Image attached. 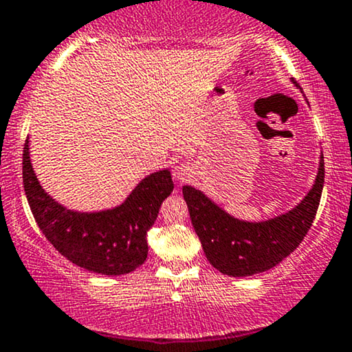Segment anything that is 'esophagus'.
<instances>
[{
	"mask_svg": "<svg viewBox=\"0 0 352 352\" xmlns=\"http://www.w3.org/2000/svg\"><path fill=\"white\" fill-rule=\"evenodd\" d=\"M173 177L177 182H186L192 177V170L187 165H177L173 168Z\"/></svg>",
	"mask_w": 352,
	"mask_h": 352,
	"instance_id": "obj_1",
	"label": "esophagus"
}]
</instances>
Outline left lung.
<instances>
[{"mask_svg":"<svg viewBox=\"0 0 352 352\" xmlns=\"http://www.w3.org/2000/svg\"><path fill=\"white\" fill-rule=\"evenodd\" d=\"M293 85H300L292 78ZM301 89V88H300ZM324 155L307 195L287 213L250 223L230 216L192 186L182 187L190 221L205 256L213 267L230 277H247L269 271L295 252L316 218L324 189Z\"/></svg>","mask_w":352,"mask_h":352,"instance_id":"left-lung-1","label":"left lung"}]
</instances>
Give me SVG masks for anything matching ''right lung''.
I'll return each mask as SVG.
<instances>
[{
	"label": "right lung",
	"mask_w": 352,
	"mask_h": 352,
	"mask_svg": "<svg viewBox=\"0 0 352 352\" xmlns=\"http://www.w3.org/2000/svg\"><path fill=\"white\" fill-rule=\"evenodd\" d=\"M22 175L32 213L52 247L76 266L102 276H122L144 264L147 230L175 187L170 170H160L144 177L115 208L91 213L69 210L41 187L30 162L28 139Z\"/></svg>",
	"instance_id": "right-lung-1"
}]
</instances>
